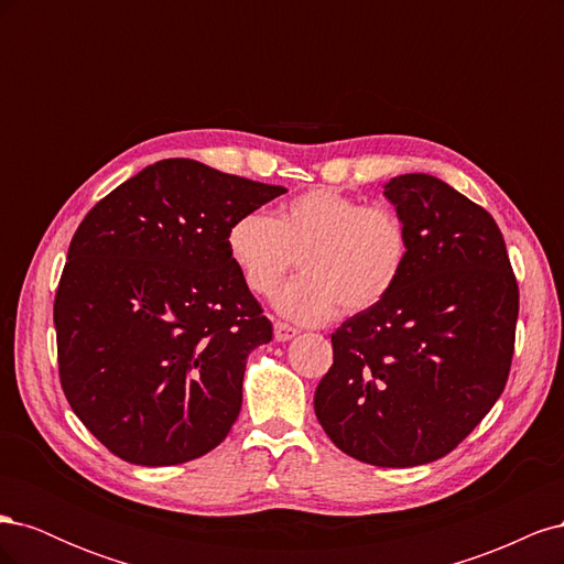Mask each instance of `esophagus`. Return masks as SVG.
Returning <instances> with one entry per match:
<instances>
[{
  "mask_svg": "<svg viewBox=\"0 0 564 564\" xmlns=\"http://www.w3.org/2000/svg\"><path fill=\"white\" fill-rule=\"evenodd\" d=\"M296 334H299V329L289 327L286 322H275V340H280V344H284V340H292Z\"/></svg>",
  "mask_w": 564,
  "mask_h": 564,
  "instance_id": "34e87169",
  "label": "esophagus"
}]
</instances>
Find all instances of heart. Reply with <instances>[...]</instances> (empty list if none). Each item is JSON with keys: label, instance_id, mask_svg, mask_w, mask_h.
Instances as JSON below:
<instances>
[{"label": "heart", "instance_id": "heart-1", "mask_svg": "<svg viewBox=\"0 0 564 564\" xmlns=\"http://www.w3.org/2000/svg\"><path fill=\"white\" fill-rule=\"evenodd\" d=\"M409 247L395 209L332 187L292 197L272 218L247 212L226 232L228 259L256 296L275 294L301 256L305 275L275 299V308L301 324L327 322L340 305L362 313L386 301L404 275Z\"/></svg>", "mask_w": 564, "mask_h": 564}]
</instances>
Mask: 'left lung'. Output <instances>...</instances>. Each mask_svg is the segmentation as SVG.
<instances>
[{"mask_svg": "<svg viewBox=\"0 0 564 564\" xmlns=\"http://www.w3.org/2000/svg\"><path fill=\"white\" fill-rule=\"evenodd\" d=\"M383 195L409 230L404 275L332 334L315 414L340 452L409 468L449 454L499 400L520 294L497 220L466 195L429 174Z\"/></svg>", "mask_w": 564, "mask_h": 564, "instance_id": "1", "label": "left lung"}]
</instances>
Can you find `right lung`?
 Segmentation results:
<instances>
[{
	"instance_id": "obj_1",
	"label": "right lung",
	"mask_w": 564,
	"mask_h": 564,
	"mask_svg": "<svg viewBox=\"0 0 564 564\" xmlns=\"http://www.w3.org/2000/svg\"><path fill=\"white\" fill-rule=\"evenodd\" d=\"M282 193L176 158L84 216L54 301L58 371L73 412L115 456L176 466L230 433L247 357L272 324L226 232Z\"/></svg>"
}]
</instances>
